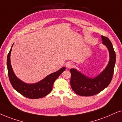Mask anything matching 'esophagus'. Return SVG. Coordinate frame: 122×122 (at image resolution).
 I'll use <instances>...</instances> for the list:
<instances>
[{
  "label": "esophagus",
  "mask_w": 122,
  "mask_h": 122,
  "mask_svg": "<svg viewBox=\"0 0 122 122\" xmlns=\"http://www.w3.org/2000/svg\"><path fill=\"white\" fill-rule=\"evenodd\" d=\"M73 66H74V65L72 62H68L67 63H66V67L67 68V69H71L72 68Z\"/></svg>",
  "instance_id": "1"
}]
</instances>
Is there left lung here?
Instances as JSON below:
<instances>
[{"label": "left lung", "mask_w": 122, "mask_h": 122, "mask_svg": "<svg viewBox=\"0 0 122 122\" xmlns=\"http://www.w3.org/2000/svg\"><path fill=\"white\" fill-rule=\"evenodd\" d=\"M102 43L108 48L109 61L106 67L95 77H89L78 71L76 69H71L70 85L76 94L80 96H92L99 93L106 88L113 77L115 64L116 53L112 42L108 38L102 36Z\"/></svg>", "instance_id": "obj_1"}]
</instances>
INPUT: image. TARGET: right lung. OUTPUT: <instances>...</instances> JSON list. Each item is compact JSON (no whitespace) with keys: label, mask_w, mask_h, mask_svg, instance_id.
Returning a JSON list of instances; mask_svg holds the SVG:
<instances>
[{"label":"right lung","mask_w":122,"mask_h":122,"mask_svg":"<svg viewBox=\"0 0 122 122\" xmlns=\"http://www.w3.org/2000/svg\"><path fill=\"white\" fill-rule=\"evenodd\" d=\"M13 45L8 54L6 62L8 76L12 86L17 92L26 98L33 99L43 98L46 96L51 92L55 81L63 71L65 70L66 68L65 67H62L56 72L48 75L44 79L36 83H25L18 79L13 70L10 63V54Z\"/></svg>","instance_id":"add662e5"}]
</instances>
